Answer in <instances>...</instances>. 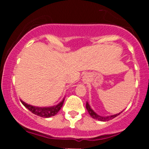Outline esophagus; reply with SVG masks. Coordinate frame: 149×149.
Instances as JSON below:
<instances>
[{
  "label": "esophagus",
  "mask_w": 149,
  "mask_h": 149,
  "mask_svg": "<svg viewBox=\"0 0 149 149\" xmlns=\"http://www.w3.org/2000/svg\"><path fill=\"white\" fill-rule=\"evenodd\" d=\"M88 74H85L84 76V77H83V81H86L87 80H88Z\"/></svg>",
  "instance_id": "1"
}]
</instances>
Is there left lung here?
Wrapping results in <instances>:
<instances>
[{"label": "left lung", "mask_w": 149, "mask_h": 149, "mask_svg": "<svg viewBox=\"0 0 149 149\" xmlns=\"http://www.w3.org/2000/svg\"><path fill=\"white\" fill-rule=\"evenodd\" d=\"M86 109H87V110H88V114H89V115H91V118H94V119L102 121V122H106V121H108V120H110L113 119V118H115V117L118 116V115H119L120 114L122 113V112H120V113L116 114V115H110V116L104 117V116H100V115H99L98 114L96 113V112H94V111L92 109H91V107H90L89 104H88V102H86Z\"/></svg>", "instance_id": "8db88e82"}]
</instances>
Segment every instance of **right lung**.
I'll return each mask as SVG.
<instances>
[{
  "label": "right lung",
  "instance_id": "right-lung-1",
  "mask_svg": "<svg viewBox=\"0 0 149 149\" xmlns=\"http://www.w3.org/2000/svg\"><path fill=\"white\" fill-rule=\"evenodd\" d=\"M21 100V102L22 103V104L28 109L30 112H32L34 115H37V116L42 117V118H50L52 116H55L57 113L60 111V109H61V107H63V104L64 103V100L65 98H63V100L60 103H58L57 105L52 107H36V106H32V105L28 104L25 103L24 102Z\"/></svg>",
  "mask_w": 149,
  "mask_h": 149
}]
</instances>
